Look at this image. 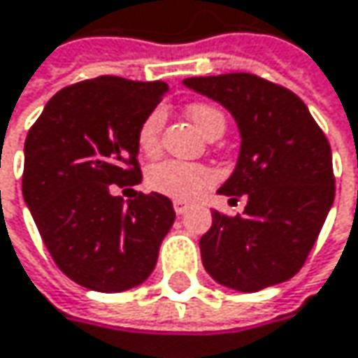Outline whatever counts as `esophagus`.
I'll return each instance as SVG.
<instances>
[{"instance_id":"1","label":"esophagus","mask_w":358,"mask_h":358,"mask_svg":"<svg viewBox=\"0 0 358 358\" xmlns=\"http://www.w3.org/2000/svg\"><path fill=\"white\" fill-rule=\"evenodd\" d=\"M188 209H190V205H186V203H180V201L174 203V211L178 213V215H184Z\"/></svg>"}]
</instances>
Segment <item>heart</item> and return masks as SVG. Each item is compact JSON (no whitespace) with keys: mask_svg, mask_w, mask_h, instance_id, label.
<instances>
[{"mask_svg":"<svg viewBox=\"0 0 358 358\" xmlns=\"http://www.w3.org/2000/svg\"><path fill=\"white\" fill-rule=\"evenodd\" d=\"M188 118L192 124L209 137L213 133H223L225 129V116L219 108L205 102H196L188 106ZM164 127V113L153 110L145 116V120L139 127L137 143L139 149L153 155L159 149V133ZM215 182V172L207 166L180 162V159H166L162 164H155L147 172V186L159 194H166L174 201H192L196 199L205 188H209Z\"/></svg>","mask_w":358,"mask_h":358,"instance_id":"heart-1","label":"heart"}]
</instances>
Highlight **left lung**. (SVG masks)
I'll use <instances>...</instances> for the list:
<instances>
[{
    "label": "left lung",
    "mask_w": 358,
    "mask_h": 358,
    "mask_svg": "<svg viewBox=\"0 0 358 358\" xmlns=\"http://www.w3.org/2000/svg\"><path fill=\"white\" fill-rule=\"evenodd\" d=\"M184 85L227 108L242 137L236 170L217 192L248 203L236 217L213 211L211 229L201 238L205 271L242 293L289 280L334 203L326 135L301 98L258 76L188 78Z\"/></svg>",
    "instance_id": "8db88e82"
}]
</instances>
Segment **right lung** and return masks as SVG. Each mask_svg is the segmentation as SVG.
Here are the masks:
<instances>
[{
    "mask_svg": "<svg viewBox=\"0 0 358 358\" xmlns=\"http://www.w3.org/2000/svg\"><path fill=\"white\" fill-rule=\"evenodd\" d=\"M166 92L164 82L85 80L57 92L28 131L24 201L55 264L85 289L141 285L176 219L164 194L114 196L141 182L137 133Z\"/></svg>",
    "mask_w": 358,
    "mask_h": 358,
    "instance_id": "obj_1",
    "label": "right lung"
}]
</instances>
